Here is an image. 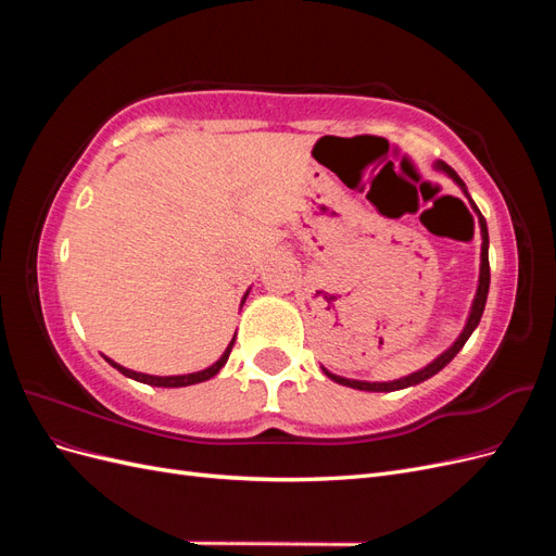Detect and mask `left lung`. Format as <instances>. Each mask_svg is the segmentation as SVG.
Listing matches in <instances>:
<instances>
[{
	"label": "left lung",
	"mask_w": 556,
	"mask_h": 556,
	"mask_svg": "<svg viewBox=\"0 0 556 556\" xmlns=\"http://www.w3.org/2000/svg\"><path fill=\"white\" fill-rule=\"evenodd\" d=\"M433 169L435 172H443L445 176H450L454 182L459 185L462 192L468 197L470 201V208H473L478 213V223H480V233H482V252H480V278H478V290H476V299L473 304H470V313H468V319L466 325L462 329V333L457 336V341H454L443 355L435 357L431 364H427L425 368H419V371L410 374V376H403L399 380H390V382H368V380H352V378H343V376H336L331 371H327V368L323 366V371L327 374V378H331L333 382L339 384H345V387H352V390H362V392H396V390H406V387H413V384H419L429 380L431 376H435L441 371V368H445L454 357H457V352L464 348V343L468 341V336L476 331V327L480 325V317H482V311H484V304H486V294H490V233H486V223L482 213L478 211L476 201L470 199L468 190L464 180L457 176V172L452 169V166H447L445 162H433Z\"/></svg>",
	"instance_id": "1"
}]
</instances>
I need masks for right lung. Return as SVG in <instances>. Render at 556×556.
I'll return each instance as SVG.
<instances>
[{
	"label": "right lung",
	"instance_id": "1",
	"mask_svg": "<svg viewBox=\"0 0 556 556\" xmlns=\"http://www.w3.org/2000/svg\"><path fill=\"white\" fill-rule=\"evenodd\" d=\"M250 292V290H248ZM248 292H245V296H248ZM245 296L241 299V306L245 304ZM233 341H237V336H233L231 339V343L227 345V350L223 352V357L217 359L213 366H208V368H204V371H197V374H185V376H148V374H139V371H131V368H125V366H121L117 362H113V359H109V357H104L113 368H117V371H121L123 376H127V378H131V380H139V382H146V384H153V387H188V384H197V382H204V380H211L213 376H217L220 374V368L227 364V359H229V352H231V348H233Z\"/></svg>",
	"mask_w": 556,
	"mask_h": 556
}]
</instances>
